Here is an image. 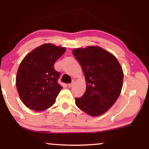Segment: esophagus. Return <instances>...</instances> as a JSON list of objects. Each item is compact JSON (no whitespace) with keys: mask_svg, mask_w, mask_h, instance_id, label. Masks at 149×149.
I'll use <instances>...</instances> for the list:
<instances>
[{"mask_svg":"<svg viewBox=\"0 0 149 149\" xmlns=\"http://www.w3.org/2000/svg\"><path fill=\"white\" fill-rule=\"evenodd\" d=\"M72 85H73V83H69V84H68V87H72Z\"/></svg>","mask_w":149,"mask_h":149,"instance_id":"obj_1","label":"esophagus"}]
</instances>
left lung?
<instances>
[{"instance_id":"1","label":"left lung","mask_w":149,"mask_h":149,"mask_svg":"<svg viewBox=\"0 0 149 149\" xmlns=\"http://www.w3.org/2000/svg\"><path fill=\"white\" fill-rule=\"evenodd\" d=\"M86 81V90L75 98L76 105L95 117L107 112L117 101L122 89L123 72L113 54L97 46L72 51Z\"/></svg>"}]
</instances>
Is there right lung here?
I'll return each instance as SVG.
<instances>
[{"mask_svg":"<svg viewBox=\"0 0 149 149\" xmlns=\"http://www.w3.org/2000/svg\"><path fill=\"white\" fill-rule=\"evenodd\" d=\"M64 47L44 44L34 49L22 61L16 77V86L22 102L30 109L42 111L52 107L62 87L60 73L54 69Z\"/></svg>","mask_w":149,"mask_h":149,"instance_id":"1","label":"right lung"}]
</instances>
